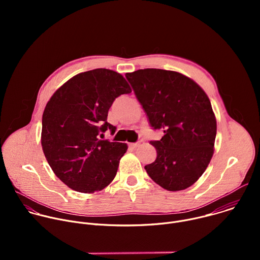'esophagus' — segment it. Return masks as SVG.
Returning a JSON list of instances; mask_svg holds the SVG:
<instances>
[{"instance_id": "34e87169", "label": "esophagus", "mask_w": 260, "mask_h": 260, "mask_svg": "<svg viewBox=\"0 0 260 260\" xmlns=\"http://www.w3.org/2000/svg\"><path fill=\"white\" fill-rule=\"evenodd\" d=\"M139 145H140V142H136V143H131V144H129V146H131L132 148H137Z\"/></svg>"}]
</instances>
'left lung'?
I'll return each instance as SVG.
<instances>
[{"label":"left lung","instance_id":"8db88e82","mask_svg":"<svg viewBox=\"0 0 260 260\" xmlns=\"http://www.w3.org/2000/svg\"><path fill=\"white\" fill-rule=\"evenodd\" d=\"M136 98L153 129L164 131L149 177L170 191L186 189L206 171L214 153L217 123L206 92L174 71L144 69L126 73Z\"/></svg>","mask_w":260,"mask_h":260}]
</instances>
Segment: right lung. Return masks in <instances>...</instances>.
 Listing matches in <instances>:
<instances>
[{
    "instance_id": "right-lung-1",
    "label": "right lung",
    "mask_w": 260,
    "mask_h": 260,
    "mask_svg": "<svg viewBox=\"0 0 260 260\" xmlns=\"http://www.w3.org/2000/svg\"><path fill=\"white\" fill-rule=\"evenodd\" d=\"M132 89L119 73L95 69L67 81L50 98L42 116L41 144L60 181L83 193L102 190L117 173L125 143L103 140L116 127L107 121L116 98Z\"/></svg>"
}]
</instances>
